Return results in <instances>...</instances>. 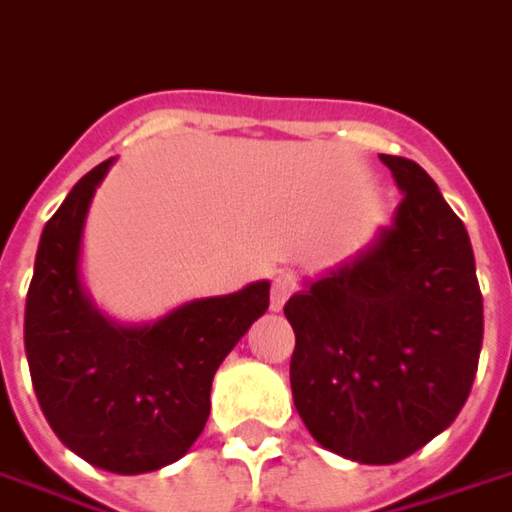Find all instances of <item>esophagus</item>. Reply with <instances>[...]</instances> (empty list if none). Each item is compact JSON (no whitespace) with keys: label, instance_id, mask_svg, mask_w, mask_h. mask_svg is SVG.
Returning <instances> with one entry per match:
<instances>
[{"label":"esophagus","instance_id":"1","mask_svg":"<svg viewBox=\"0 0 512 512\" xmlns=\"http://www.w3.org/2000/svg\"><path fill=\"white\" fill-rule=\"evenodd\" d=\"M292 292H295V278L292 276H278L273 281V290H270V309L278 312V309H284V303L290 298Z\"/></svg>","mask_w":512,"mask_h":512}]
</instances>
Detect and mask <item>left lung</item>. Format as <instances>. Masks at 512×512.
<instances>
[{"mask_svg": "<svg viewBox=\"0 0 512 512\" xmlns=\"http://www.w3.org/2000/svg\"><path fill=\"white\" fill-rule=\"evenodd\" d=\"M379 158L404 192L393 222L284 306L295 410L323 449L365 465L398 463L451 426L482 351L463 220L415 161Z\"/></svg>", "mask_w": 512, "mask_h": 512, "instance_id": "1", "label": "left lung"}]
</instances>
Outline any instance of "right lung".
Masks as SVG:
<instances>
[{"label": "right lung", "mask_w": 512, "mask_h": 512, "mask_svg": "<svg viewBox=\"0 0 512 512\" xmlns=\"http://www.w3.org/2000/svg\"><path fill=\"white\" fill-rule=\"evenodd\" d=\"M114 158L74 183L44 225L24 309V351L52 432L86 463L144 474L181 460L211 410V379L253 320L270 284L200 298L144 326H119L80 281L91 197Z\"/></svg>", "instance_id": "right-lung-1"}]
</instances>
